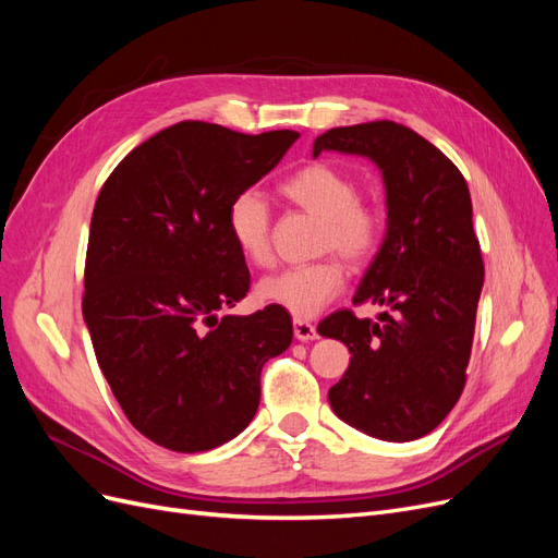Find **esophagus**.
I'll return each instance as SVG.
<instances>
[{
    "label": "esophagus",
    "instance_id": "1",
    "mask_svg": "<svg viewBox=\"0 0 558 558\" xmlns=\"http://www.w3.org/2000/svg\"><path fill=\"white\" fill-rule=\"evenodd\" d=\"M293 332L300 342H310V340H316L318 332H316V326L312 324V320H305V318H295L293 320Z\"/></svg>",
    "mask_w": 558,
    "mask_h": 558
}]
</instances>
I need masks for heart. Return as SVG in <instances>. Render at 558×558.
Segmentation results:
<instances>
[{
    "label": "heart",
    "mask_w": 558,
    "mask_h": 558,
    "mask_svg": "<svg viewBox=\"0 0 558 558\" xmlns=\"http://www.w3.org/2000/svg\"><path fill=\"white\" fill-rule=\"evenodd\" d=\"M279 193L318 218L316 251L340 253L353 265L373 260L386 238V214L359 197V181L332 162H310L279 183ZM226 228L234 248L253 267L272 263V214L256 191H242L230 199ZM347 267L337 256L310 265L281 269L258 281L256 295L265 305L281 307L295 318L316 316L344 291Z\"/></svg>",
    "instance_id": "1"
}]
</instances>
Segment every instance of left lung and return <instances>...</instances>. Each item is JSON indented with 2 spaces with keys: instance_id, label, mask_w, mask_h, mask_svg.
Here are the masks:
<instances>
[{
  "instance_id": "obj_1",
  "label": "left lung",
  "mask_w": 558,
  "mask_h": 558,
  "mask_svg": "<svg viewBox=\"0 0 558 558\" xmlns=\"http://www.w3.org/2000/svg\"><path fill=\"white\" fill-rule=\"evenodd\" d=\"M320 150L373 158L388 207L386 240L353 295L388 312L375 324L340 310L318 326L351 353L328 400L353 428L410 442L440 426L465 386L484 283L468 183L440 148L393 121L332 128L314 158Z\"/></svg>"
}]
</instances>
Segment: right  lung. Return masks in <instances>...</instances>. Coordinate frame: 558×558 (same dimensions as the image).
Listing matches in <instances>:
<instances>
[{
	"label": "right lung",
	"mask_w": 558,
	"mask_h": 558,
	"mask_svg": "<svg viewBox=\"0 0 558 558\" xmlns=\"http://www.w3.org/2000/svg\"><path fill=\"white\" fill-rule=\"evenodd\" d=\"M295 140L293 130L181 121L132 148L97 195L83 316L128 421L165 449L207 451L242 433L258 410L263 365L293 340L281 307L218 310L251 283L226 228L230 199Z\"/></svg>",
	"instance_id": "add662e5"
}]
</instances>
